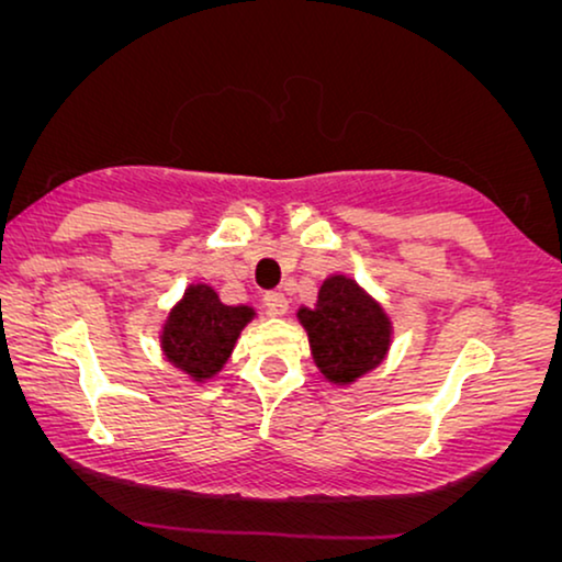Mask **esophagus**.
I'll list each match as a JSON object with an SVG mask.
<instances>
[{
  "label": "esophagus",
  "instance_id": "obj_1",
  "mask_svg": "<svg viewBox=\"0 0 562 562\" xmlns=\"http://www.w3.org/2000/svg\"><path fill=\"white\" fill-rule=\"evenodd\" d=\"M263 306L268 310V314L281 317V314L289 312V299L283 296L281 291H268V294H263Z\"/></svg>",
  "mask_w": 562,
  "mask_h": 562
}]
</instances>
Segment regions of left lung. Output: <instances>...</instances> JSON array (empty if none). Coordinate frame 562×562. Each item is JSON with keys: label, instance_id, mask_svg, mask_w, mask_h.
<instances>
[{"label": "left lung", "instance_id": "obj_1", "mask_svg": "<svg viewBox=\"0 0 562 562\" xmlns=\"http://www.w3.org/2000/svg\"><path fill=\"white\" fill-rule=\"evenodd\" d=\"M310 335L314 363L327 381L352 383L383 360L391 325L381 306L352 279L333 276L322 283L317 306L299 310Z\"/></svg>", "mask_w": 562, "mask_h": 562}]
</instances>
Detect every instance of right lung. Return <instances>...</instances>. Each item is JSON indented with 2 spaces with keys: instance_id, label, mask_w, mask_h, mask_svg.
<instances>
[{
  "instance_id": "1",
  "label": "right lung",
  "mask_w": 562,
  "mask_h": 562,
  "mask_svg": "<svg viewBox=\"0 0 562 562\" xmlns=\"http://www.w3.org/2000/svg\"><path fill=\"white\" fill-rule=\"evenodd\" d=\"M252 319L250 306H227L214 289L191 286L164 327V352L196 381L212 379L227 363L240 329Z\"/></svg>"
}]
</instances>
